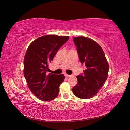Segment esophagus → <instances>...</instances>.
Wrapping results in <instances>:
<instances>
[{
	"label": "esophagus",
	"instance_id": "obj_1",
	"mask_svg": "<svg viewBox=\"0 0 130 130\" xmlns=\"http://www.w3.org/2000/svg\"><path fill=\"white\" fill-rule=\"evenodd\" d=\"M65 76H67V77H70V76H72V75H68V74H65Z\"/></svg>",
	"mask_w": 130,
	"mask_h": 130
}]
</instances>
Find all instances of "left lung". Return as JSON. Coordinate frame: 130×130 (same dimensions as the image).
I'll return each mask as SVG.
<instances>
[{
  "label": "left lung",
  "mask_w": 130,
  "mask_h": 130,
  "mask_svg": "<svg viewBox=\"0 0 130 130\" xmlns=\"http://www.w3.org/2000/svg\"><path fill=\"white\" fill-rule=\"evenodd\" d=\"M80 61L85 67L84 73L76 76L77 83L73 88L74 94L87 99L96 95L107 80L109 64L99 44L89 38H73Z\"/></svg>",
  "instance_id": "8db88e82"
}]
</instances>
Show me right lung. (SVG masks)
<instances>
[{"label":"right lung","instance_id":"obj_1","mask_svg":"<svg viewBox=\"0 0 130 130\" xmlns=\"http://www.w3.org/2000/svg\"><path fill=\"white\" fill-rule=\"evenodd\" d=\"M68 39V36L45 35L33 41L26 50L24 75L31 92L39 99L50 101L58 95L59 86L65 76L46 73L49 63Z\"/></svg>","mask_w":130,"mask_h":130}]
</instances>
